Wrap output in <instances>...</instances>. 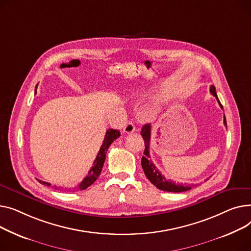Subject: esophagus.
<instances>
[{"mask_svg":"<svg viewBox=\"0 0 251 251\" xmlns=\"http://www.w3.org/2000/svg\"><path fill=\"white\" fill-rule=\"evenodd\" d=\"M135 129H136L135 125L132 124L131 122H128V123L125 126V127H124V131L126 132V134H131V132L135 131Z\"/></svg>","mask_w":251,"mask_h":251,"instance_id":"1","label":"esophagus"}]
</instances>
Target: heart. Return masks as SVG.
Segmentation results:
<instances>
[{
    "mask_svg": "<svg viewBox=\"0 0 251 251\" xmlns=\"http://www.w3.org/2000/svg\"><path fill=\"white\" fill-rule=\"evenodd\" d=\"M155 92H157V89H153V90H150V91H148V92H146V93L142 94L140 98H141V99H146V98H149V97L153 96V95L155 94Z\"/></svg>",
    "mask_w": 251,
    "mask_h": 251,
    "instance_id": "1",
    "label": "heart"
}]
</instances>
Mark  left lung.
Here are the masks:
<instances>
[{
  "instance_id": "8db88e82",
  "label": "left lung",
  "mask_w": 251,
  "mask_h": 251,
  "mask_svg": "<svg viewBox=\"0 0 251 251\" xmlns=\"http://www.w3.org/2000/svg\"><path fill=\"white\" fill-rule=\"evenodd\" d=\"M210 91L213 96L216 97L218 100L221 108H223L221 102L219 101V98L216 93V89L214 86H211ZM224 125L227 126L226 117L224 116ZM141 135L143 136V139L145 141V150H144V156L142 157V167L143 170L148 178L157 188L165 191H170V193H182V191L189 190L191 187L189 185H185L183 183H176L172 180L166 179L161 172L156 168V166L153 164V162L150 157V140H151V125H145L142 127Z\"/></svg>"
}]
</instances>
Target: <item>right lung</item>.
I'll return each mask as SVG.
<instances>
[{"instance_id":"add662e5","label":"right lung","mask_w":251,"mask_h":251,"mask_svg":"<svg viewBox=\"0 0 251 251\" xmlns=\"http://www.w3.org/2000/svg\"><path fill=\"white\" fill-rule=\"evenodd\" d=\"M35 93H36V88H35ZM120 136H121L120 130H116V129H113V128H109V129L106 130L104 140H103L101 148H100V150H99V152H98V154H97V156L94 160L93 166L91 167L89 172H88V175L86 176V177L83 179V181L78 186L70 188L72 191L84 190L88 186H90L91 184L94 183V181L98 178V176L101 173L103 164H104V161H105V158H106V152L109 148V146L112 144V142L114 140H116ZM37 180L43 185H50V183H49V182L42 181V180H39V179H37Z\"/></svg>"}]
</instances>
